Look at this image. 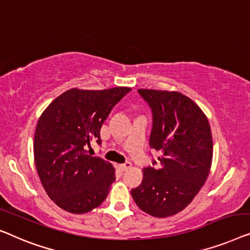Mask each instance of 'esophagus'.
<instances>
[{
	"label": "esophagus",
	"instance_id": "1",
	"mask_svg": "<svg viewBox=\"0 0 250 250\" xmlns=\"http://www.w3.org/2000/svg\"><path fill=\"white\" fill-rule=\"evenodd\" d=\"M130 167H131V163H130V162H125V163L120 165V168L122 171H126Z\"/></svg>",
	"mask_w": 250,
	"mask_h": 250
}]
</instances>
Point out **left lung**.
Listing matches in <instances>:
<instances>
[{
    "instance_id": "1",
    "label": "left lung",
    "mask_w": 250,
    "mask_h": 250,
    "mask_svg": "<svg viewBox=\"0 0 250 250\" xmlns=\"http://www.w3.org/2000/svg\"><path fill=\"white\" fill-rule=\"evenodd\" d=\"M152 111L150 148L162 152L160 167L143 170V182L131 190L137 206L155 217L185 209L208 177L213 140L206 115L178 91L138 89ZM156 161H153V165Z\"/></svg>"
}]
</instances>
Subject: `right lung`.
<instances>
[{"label":"right lung","mask_w":250,"mask_h":250,"mask_svg":"<svg viewBox=\"0 0 250 250\" xmlns=\"http://www.w3.org/2000/svg\"><path fill=\"white\" fill-rule=\"evenodd\" d=\"M131 88L70 89L41 115L34 137V156L45 191L64 210L83 214L104 202L115 181V170L90 144H102L101 128L112 108Z\"/></svg>","instance_id":"1"}]
</instances>
